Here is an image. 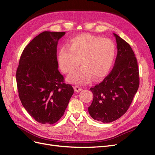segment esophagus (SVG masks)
<instances>
[{"mask_svg": "<svg viewBox=\"0 0 155 155\" xmlns=\"http://www.w3.org/2000/svg\"><path fill=\"white\" fill-rule=\"evenodd\" d=\"M81 90H82V88L80 87H79V86H75L74 87V91H76V92H80Z\"/></svg>", "mask_w": 155, "mask_h": 155, "instance_id": "1", "label": "esophagus"}]
</instances>
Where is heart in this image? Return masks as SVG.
Segmentation results:
<instances>
[{
  "mask_svg": "<svg viewBox=\"0 0 155 155\" xmlns=\"http://www.w3.org/2000/svg\"><path fill=\"white\" fill-rule=\"evenodd\" d=\"M116 55L115 45L111 40L91 34H81L70 40L69 46L59 50L58 61L64 73L72 72L80 64L82 67L68 78L77 84H86L92 78L99 80L109 72Z\"/></svg>",
  "mask_w": 155,
  "mask_h": 155,
  "instance_id": "heart-1",
  "label": "heart"
}]
</instances>
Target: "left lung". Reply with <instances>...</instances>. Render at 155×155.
<instances>
[{
	"label": "left lung",
	"instance_id": "1",
	"mask_svg": "<svg viewBox=\"0 0 155 155\" xmlns=\"http://www.w3.org/2000/svg\"><path fill=\"white\" fill-rule=\"evenodd\" d=\"M117 56L114 67L100 84L91 87L93 101L88 112L94 120L110 123L123 116L139 87L138 63L130 45L114 34Z\"/></svg>",
	"mask_w": 155,
	"mask_h": 155
}]
</instances>
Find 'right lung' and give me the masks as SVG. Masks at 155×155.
Instances as JSON below:
<instances>
[{"mask_svg": "<svg viewBox=\"0 0 155 155\" xmlns=\"http://www.w3.org/2000/svg\"><path fill=\"white\" fill-rule=\"evenodd\" d=\"M65 32L46 31L23 50L16 73L18 96L35 121L55 124L61 118L74 94L58 70L57 46Z\"/></svg>", "mask_w": 155, "mask_h": 155, "instance_id": "right-lung-1", "label": "right lung"}]
</instances>
